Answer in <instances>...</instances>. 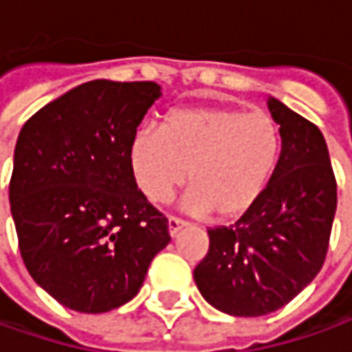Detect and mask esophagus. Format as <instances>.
I'll list each match as a JSON object with an SVG mask.
<instances>
[{"label": "esophagus", "mask_w": 352, "mask_h": 352, "mask_svg": "<svg viewBox=\"0 0 352 352\" xmlns=\"http://www.w3.org/2000/svg\"><path fill=\"white\" fill-rule=\"evenodd\" d=\"M185 226L187 224H185L183 220H179V218H173V216H171V218L167 220V230H169V236L175 237L177 234H179V232L185 228Z\"/></svg>", "instance_id": "esophagus-1"}]
</instances>
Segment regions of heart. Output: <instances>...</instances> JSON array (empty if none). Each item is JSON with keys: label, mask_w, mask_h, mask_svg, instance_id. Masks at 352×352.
Returning a JSON list of instances; mask_svg holds the SVG:
<instances>
[{"label": "heart", "mask_w": 352, "mask_h": 352, "mask_svg": "<svg viewBox=\"0 0 352 352\" xmlns=\"http://www.w3.org/2000/svg\"><path fill=\"white\" fill-rule=\"evenodd\" d=\"M280 148V128L267 113L190 107L173 111L164 126H140L128 146V165L148 200L169 199L188 173L192 187L181 200L183 210L236 220L263 197Z\"/></svg>", "instance_id": "heart-1"}]
</instances>
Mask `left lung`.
Instances as JSON below:
<instances>
[{
	"mask_svg": "<svg viewBox=\"0 0 352 352\" xmlns=\"http://www.w3.org/2000/svg\"><path fill=\"white\" fill-rule=\"evenodd\" d=\"M267 107L283 138L273 179L236 224L208 230L210 248L195 269L202 298L237 318L276 311L316 278L337 208L320 128L274 97H267Z\"/></svg>",
	"mask_w": 352,
	"mask_h": 352,
	"instance_id": "8db88e82",
	"label": "left lung"
}]
</instances>
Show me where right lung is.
Listing matches in <instances>:
<instances>
[{"mask_svg": "<svg viewBox=\"0 0 352 352\" xmlns=\"http://www.w3.org/2000/svg\"><path fill=\"white\" fill-rule=\"evenodd\" d=\"M160 97L153 81L93 79L44 104L19 132L9 204L21 257L66 308L124 306L171 241L128 165L130 140Z\"/></svg>", "mask_w": 352, "mask_h": 352, "instance_id": "obj_1", "label": "right lung"}]
</instances>
